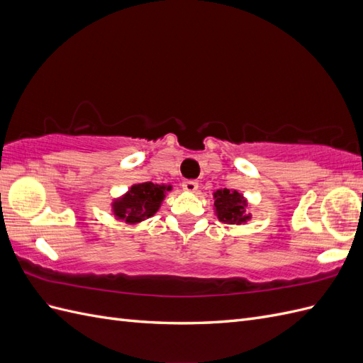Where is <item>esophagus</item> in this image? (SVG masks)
I'll use <instances>...</instances> for the list:
<instances>
[{
  "instance_id": "obj_1",
  "label": "esophagus",
  "mask_w": 363,
  "mask_h": 363,
  "mask_svg": "<svg viewBox=\"0 0 363 363\" xmlns=\"http://www.w3.org/2000/svg\"><path fill=\"white\" fill-rule=\"evenodd\" d=\"M182 188L188 192H195L196 189H199V183H196L195 180H184L182 183Z\"/></svg>"
}]
</instances>
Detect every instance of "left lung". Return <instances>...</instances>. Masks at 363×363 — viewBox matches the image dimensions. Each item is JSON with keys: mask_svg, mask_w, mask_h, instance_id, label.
<instances>
[{"mask_svg": "<svg viewBox=\"0 0 363 363\" xmlns=\"http://www.w3.org/2000/svg\"><path fill=\"white\" fill-rule=\"evenodd\" d=\"M215 207L219 221L228 224H242L248 221L250 216L245 215L247 201L238 191L218 189L215 194Z\"/></svg>", "mask_w": 363, "mask_h": 363, "instance_id": "8db88e82", "label": "left lung"}]
</instances>
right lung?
Here are the masks:
<instances>
[{"mask_svg": "<svg viewBox=\"0 0 363 363\" xmlns=\"http://www.w3.org/2000/svg\"><path fill=\"white\" fill-rule=\"evenodd\" d=\"M164 191H169V188L151 182L131 186L124 199L113 203V212L118 218L125 219V223L135 224L144 221L145 218L152 216L159 211Z\"/></svg>", "mask_w": 363, "mask_h": 363, "instance_id": "obj_1", "label": "right lung"}]
</instances>
